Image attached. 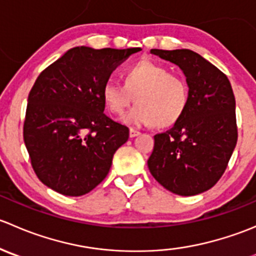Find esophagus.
Segmentation results:
<instances>
[{
  "instance_id": "esophagus-1",
  "label": "esophagus",
  "mask_w": 256,
  "mask_h": 256,
  "mask_svg": "<svg viewBox=\"0 0 256 256\" xmlns=\"http://www.w3.org/2000/svg\"><path fill=\"white\" fill-rule=\"evenodd\" d=\"M140 134V131L135 130V128H130V138H136V136H138Z\"/></svg>"
}]
</instances>
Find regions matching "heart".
Here are the masks:
<instances>
[{"label":"heart","mask_w":256,"mask_h":256,"mask_svg":"<svg viewBox=\"0 0 256 256\" xmlns=\"http://www.w3.org/2000/svg\"><path fill=\"white\" fill-rule=\"evenodd\" d=\"M102 96L109 112L121 115L132 102L136 105L124 115L122 121L132 125H174L186 112L188 85L183 76L152 60H141L124 73V85L109 80Z\"/></svg>","instance_id":"b5f03b06"}]
</instances>
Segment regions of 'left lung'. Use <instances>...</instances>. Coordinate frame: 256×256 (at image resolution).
I'll return each instance as SVG.
<instances>
[{
	"label": "left lung",
	"mask_w": 256,
	"mask_h": 256,
	"mask_svg": "<svg viewBox=\"0 0 256 256\" xmlns=\"http://www.w3.org/2000/svg\"><path fill=\"white\" fill-rule=\"evenodd\" d=\"M151 53L180 66L190 90L186 112L174 128L154 135L147 166L170 192L200 194L220 180L238 141L233 89L226 74L196 52Z\"/></svg>",
	"instance_id": "obj_1"
}]
</instances>
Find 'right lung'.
<instances>
[{
	"label": "right lung",
	"mask_w": 256,
	"mask_h": 256,
	"mask_svg": "<svg viewBox=\"0 0 256 256\" xmlns=\"http://www.w3.org/2000/svg\"><path fill=\"white\" fill-rule=\"evenodd\" d=\"M140 50L76 47L38 76L28 95L23 140L47 187L78 197L108 176L128 128L104 114L102 90L118 66Z\"/></svg>",
	"instance_id": "1"
}]
</instances>
